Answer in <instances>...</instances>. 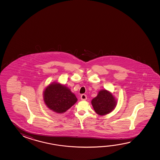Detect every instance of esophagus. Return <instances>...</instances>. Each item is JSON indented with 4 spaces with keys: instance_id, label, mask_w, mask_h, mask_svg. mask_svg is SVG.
Instances as JSON below:
<instances>
[{
    "instance_id": "esophagus-1",
    "label": "esophagus",
    "mask_w": 160,
    "mask_h": 160,
    "mask_svg": "<svg viewBox=\"0 0 160 160\" xmlns=\"http://www.w3.org/2000/svg\"><path fill=\"white\" fill-rule=\"evenodd\" d=\"M81 99L82 100H86L87 99V95L85 94H82L81 95Z\"/></svg>"
}]
</instances>
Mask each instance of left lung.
I'll list each match as a JSON object with an SVG mask.
<instances>
[{
	"instance_id": "obj_1",
	"label": "left lung",
	"mask_w": 160,
	"mask_h": 160,
	"mask_svg": "<svg viewBox=\"0 0 160 160\" xmlns=\"http://www.w3.org/2000/svg\"><path fill=\"white\" fill-rule=\"evenodd\" d=\"M91 102L95 112L98 115H105L115 109L117 100L111 92L102 89L98 92L97 97L92 99Z\"/></svg>"
}]
</instances>
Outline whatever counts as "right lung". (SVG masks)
<instances>
[{
    "label": "right lung",
    "mask_w": 160,
    "mask_h": 160,
    "mask_svg": "<svg viewBox=\"0 0 160 160\" xmlns=\"http://www.w3.org/2000/svg\"><path fill=\"white\" fill-rule=\"evenodd\" d=\"M43 97L47 107L60 114L66 112L78 101L70 89L58 82H53L46 87Z\"/></svg>",
    "instance_id": "1"
}]
</instances>
